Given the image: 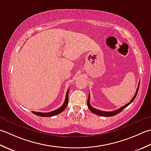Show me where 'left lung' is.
<instances>
[{"label": "left lung", "mask_w": 151, "mask_h": 151, "mask_svg": "<svg viewBox=\"0 0 151 151\" xmlns=\"http://www.w3.org/2000/svg\"><path fill=\"white\" fill-rule=\"evenodd\" d=\"M139 83H139V84H138V86H137V90H136V94H134V97L132 98V99L130 100V101L129 103H128L127 104H126L125 106H124L123 107H121V108H119L118 109L116 110H115V111H101V110H98L97 109H95L93 107H92L91 104H90V94H88V100H87V106H88V109H90V111L91 112H93V113H94V114H96L97 115H99V116H115L116 115H117L118 113H119L120 112H121L124 109V108H126L127 106H128L131 103L133 102V101L134 100L135 98H136V95L137 94V92H138V90H139Z\"/></svg>", "instance_id": "1"}]
</instances>
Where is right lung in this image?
I'll use <instances>...</instances> for the list:
<instances>
[{
  "label": "right lung",
  "mask_w": 151,
  "mask_h": 151,
  "mask_svg": "<svg viewBox=\"0 0 151 151\" xmlns=\"http://www.w3.org/2000/svg\"><path fill=\"white\" fill-rule=\"evenodd\" d=\"M68 93H69V88L68 89L66 94V98L65 101H64V104H63L62 106H60L59 108H58L56 110H54L53 111L48 112V113H41V112H36V111H32L34 114L36 115H38L40 116H44V117H49V116H53L55 115H57L59 113H62L64 109H66V107L68 106Z\"/></svg>",
  "instance_id": "obj_1"
}]
</instances>
